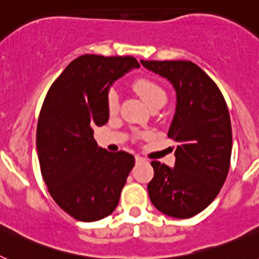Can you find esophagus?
I'll list each match as a JSON object with an SVG mask.
<instances>
[{"label": "esophagus", "mask_w": 259, "mask_h": 259, "mask_svg": "<svg viewBox=\"0 0 259 259\" xmlns=\"http://www.w3.org/2000/svg\"><path fill=\"white\" fill-rule=\"evenodd\" d=\"M143 162H146V159L141 155H136V163H143Z\"/></svg>", "instance_id": "34e87169"}]
</instances>
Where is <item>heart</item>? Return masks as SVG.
Wrapping results in <instances>:
<instances>
[{
  "label": "heart",
  "instance_id": "b5f03b06",
  "mask_svg": "<svg viewBox=\"0 0 259 259\" xmlns=\"http://www.w3.org/2000/svg\"><path fill=\"white\" fill-rule=\"evenodd\" d=\"M132 88H134L135 92L140 96L144 100L148 106L152 109V107L157 106V105H163L166 101V92L163 91L159 84L157 81L152 79H148V77H140V79L135 80L134 84H132ZM107 110L109 113L113 115L118 111L119 106V98L116 92L114 89H111L109 93H107Z\"/></svg>",
  "mask_w": 259,
  "mask_h": 259
}]
</instances>
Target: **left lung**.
I'll return each mask as SVG.
<instances>
[{
  "label": "left lung",
  "mask_w": 259,
  "mask_h": 259,
  "mask_svg": "<svg viewBox=\"0 0 259 259\" xmlns=\"http://www.w3.org/2000/svg\"><path fill=\"white\" fill-rule=\"evenodd\" d=\"M166 77L176 92V110L168 137L179 144L175 166L152 161L148 184L152 203L168 217L191 218L218 196L228 175L232 128L218 85L191 61H141Z\"/></svg>",
  "instance_id": "left-lung-1"
}]
</instances>
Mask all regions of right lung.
Masks as SVG:
<instances>
[{
  "label": "right lung",
  "instance_id": "1",
  "mask_svg": "<svg viewBox=\"0 0 259 259\" xmlns=\"http://www.w3.org/2000/svg\"><path fill=\"white\" fill-rule=\"evenodd\" d=\"M137 67L134 57L84 54L57 77L41 107L36 132L41 175L53 200L77 221L111 214L135 166L130 153L100 148L93 127L109 120L110 85Z\"/></svg>",
  "mask_w": 259,
  "mask_h": 259
}]
</instances>
